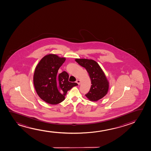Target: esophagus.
Segmentation results:
<instances>
[{
    "instance_id": "34e87169",
    "label": "esophagus",
    "mask_w": 151,
    "mask_h": 151,
    "mask_svg": "<svg viewBox=\"0 0 151 151\" xmlns=\"http://www.w3.org/2000/svg\"><path fill=\"white\" fill-rule=\"evenodd\" d=\"M76 82L78 83V85H80V83H81V81L80 80H77V81H76Z\"/></svg>"
}]
</instances>
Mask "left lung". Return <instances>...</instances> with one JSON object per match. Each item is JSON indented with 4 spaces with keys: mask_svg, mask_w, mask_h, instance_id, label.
<instances>
[{
    "mask_svg": "<svg viewBox=\"0 0 151 151\" xmlns=\"http://www.w3.org/2000/svg\"><path fill=\"white\" fill-rule=\"evenodd\" d=\"M76 62L85 68L91 80V87L85 95L89 100L96 101L106 95L108 91L109 82L106 76L97 62L93 60L76 58Z\"/></svg>",
    "mask_w": 151,
    "mask_h": 151,
    "instance_id": "1",
    "label": "left lung"
}]
</instances>
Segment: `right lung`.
<instances>
[{"label": "right lung", "mask_w": 151, "mask_h": 151, "mask_svg": "<svg viewBox=\"0 0 151 151\" xmlns=\"http://www.w3.org/2000/svg\"><path fill=\"white\" fill-rule=\"evenodd\" d=\"M65 60L64 57L49 54L40 60L35 68L33 77L35 88L39 97L49 104L62 102L67 91L78 85L68 81L69 74L66 71L58 74Z\"/></svg>", "instance_id": "obj_1"}]
</instances>
